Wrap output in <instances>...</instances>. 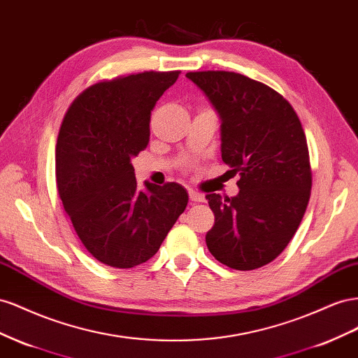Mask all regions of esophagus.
Wrapping results in <instances>:
<instances>
[{"mask_svg": "<svg viewBox=\"0 0 358 358\" xmlns=\"http://www.w3.org/2000/svg\"><path fill=\"white\" fill-rule=\"evenodd\" d=\"M189 198H190V201H193V202H203L206 201V196L202 195V193H198V192H195V190H189Z\"/></svg>", "mask_w": 358, "mask_h": 358, "instance_id": "obj_1", "label": "esophagus"}]
</instances>
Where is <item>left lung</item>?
<instances>
[{"label":"left lung","mask_w":358,"mask_h":358,"mask_svg":"<svg viewBox=\"0 0 358 358\" xmlns=\"http://www.w3.org/2000/svg\"><path fill=\"white\" fill-rule=\"evenodd\" d=\"M220 118L222 160L238 172L237 196L207 195L211 255L234 270H255L288 246L310 198L309 150L295 110L270 87L234 71L186 75Z\"/></svg>","instance_id":"obj_1"}]
</instances>
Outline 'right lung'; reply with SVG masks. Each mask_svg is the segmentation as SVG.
I'll return each instance as SVG.
<instances>
[{
	"mask_svg": "<svg viewBox=\"0 0 358 358\" xmlns=\"http://www.w3.org/2000/svg\"><path fill=\"white\" fill-rule=\"evenodd\" d=\"M180 71L99 83L66 112L55 150L59 198L87 250L101 264L131 268L155 257L186 210L178 182L138 189L131 159L150 141L151 110Z\"/></svg>",
	"mask_w": 358,
	"mask_h": 358,
	"instance_id": "right-lung-1",
	"label": "right lung"
}]
</instances>
